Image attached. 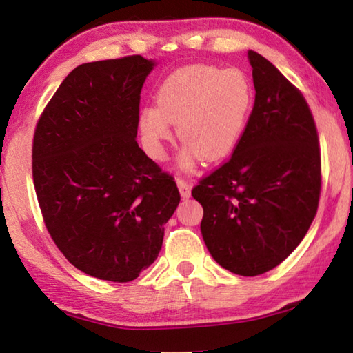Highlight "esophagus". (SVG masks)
<instances>
[{
  "instance_id": "34e87169",
  "label": "esophagus",
  "mask_w": 353,
  "mask_h": 353,
  "mask_svg": "<svg viewBox=\"0 0 353 353\" xmlns=\"http://www.w3.org/2000/svg\"><path fill=\"white\" fill-rule=\"evenodd\" d=\"M177 188L181 191V196L183 199H187L191 196V185L187 181H183V179H177Z\"/></svg>"
}]
</instances>
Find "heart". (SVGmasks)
<instances>
[{"label": "heart", "instance_id": "heart-1", "mask_svg": "<svg viewBox=\"0 0 353 353\" xmlns=\"http://www.w3.org/2000/svg\"><path fill=\"white\" fill-rule=\"evenodd\" d=\"M157 107L140 112L139 130L146 151L163 155L172 124L185 148L179 159L190 170L199 157L207 162L224 159L238 146L254 103L249 77L238 68L193 65L171 73L155 94Z\"/></svg>", "mask_w": 353, "mask_h": 353}]
</instances>
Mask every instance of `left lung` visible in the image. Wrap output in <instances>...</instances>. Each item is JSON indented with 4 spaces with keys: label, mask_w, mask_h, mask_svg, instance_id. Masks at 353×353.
I'll list each match as a JSON object with an SVG mask.
<instances>
[{
    "label": "left lung",
    "mask_w": 353,
    "mask_h": 353,
    "mask_svg": "<svg viewBox=\"0 0 353 353\" xmlns=\"http://www.w3.org/2000/svg\"><path fill=\"white\" fill-rule=\"evenodd\" d=\"M255 103L234 154L191 196L204 208L201 234L224 270L254 277L280 265L312 225L321 194L314 119L302 93L249 51Z\"/></svg>",
    "instance_id": "8db88e82"
}]
</instances>
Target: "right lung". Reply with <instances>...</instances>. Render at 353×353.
<instances>
[{
  "label": "right lung",
  "instance_id": "1",
  "mask_svg": "<svg viewBox=\"0 0 353 353\" xmlns=\"http://www.w3.org/2000/svg\"><path fill=\"white\" fill-rule=\"evenodd\" d=\"M154 67L141 56L79 65L34 134V187L48 232L71 265L109 282H130L152 265L181 202L174 179L135 140Z\"/></svg>",
  "mask_w": 353,
  "mask_h": 353
}]
</instances>
